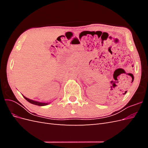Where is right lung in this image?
Wrapping results in <instances>:
<instances>
[{"label":"right lung","instance_id":"add662e5","mask_svg":"<svg viewBox=\"0 0 148 148\" xmlns=\"http://www.w3.org/2000/svg\"><path fill=\"white\" fill-rule=\"evenodd\" d=\"M25 99L28 101L29 102H30L31 104H34V105H37V106H46L48 104H49V103H44V102H38V101H33V100H31L29 99H28V98L26 97L23 96Z\"/></svg>","mask_w":148,"mask_h":148}]
</instances>
